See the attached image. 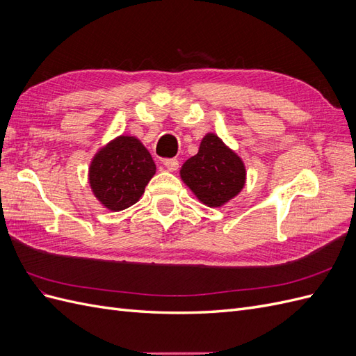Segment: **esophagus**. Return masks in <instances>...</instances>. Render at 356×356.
I'll return each instance as SVG.
<instances>
[{
    "instance_id": "esophagus-1",
    "label": "esophagus",
    "mask_w": 356,
    "mask_h": 356,
    "mask_svg": "<svg viewBox=\"0 0 356 356\" xmlns=\"http://www.w3.org/2000/svg\"><path fill=\"white\" fill-rule=\"evenodd\" d=\"M178 166H179V163H178L177 159H166V160H165V168H166L169 172H175V170L178 169Z\"/></svg>"
}]
</instances>
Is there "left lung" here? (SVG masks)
<instances>
[{
	"label": "left lung",
	"mask_w": 356,
	"mask_h": 356,
	"mask_svg": "<svg viewBox=\"0 0 356 356\" xmlns=\"http://www.w3.org/2000/svg\"><path fill=\"white\" fill-rule=\"evenodd\" d=\"M179 177L203 204L221 208L245 187L246 168L218 135L209 132L202 138L197 154L181 166Z\"/></svg>",
	"instance_id": "left-lung-1"
}]
</instances>
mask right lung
I'll return each instance as SVG.
<instances>
[{"label": "right lung", "mask_w": 356, "mask_h": 356, "mask_svg": "<svg viewBox=\"0 0 356 356\" xmlns=\"http://www.w3.org/2000/svg\"><path fill=\"white\" fill-rule=\"evenodd\" d=\"M156 174L152 154L136 136L120 135L92 157L89 184L104 208L123 211L136 203Z\"/></svg>", "instance_id": "right-lung-1"}]
</instances>
